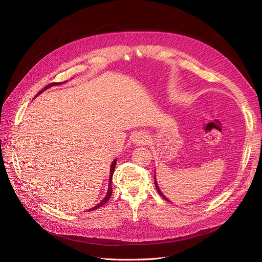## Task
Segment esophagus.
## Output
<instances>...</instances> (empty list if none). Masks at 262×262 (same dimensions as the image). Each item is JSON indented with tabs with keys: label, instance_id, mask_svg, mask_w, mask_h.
Segmentation results:
<instances>
[{
	"label": "esophagus",
	"instance_id": "obj_1",
	"mask_svg": "<svg viewBox=\"0 0 262 262\" xmlns=\"http://www.w3.org/2000/svg\"><path fill=\"white\" fill-rule=\"evenodd\" d=\"M133 143L137 145H144L147 143V137L144 133L139 132L137 134H134L133 137Z\"/></svg>",
	"mask_w": 262,
	"mask_h": 262
}]
</instances>
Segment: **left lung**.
Masks as SVG:
<instances>
[{
	"instance_id": "1",
	"label": "left lung",
	"mask_w": 262,
	"mask_h": 262,
	"mask_svg": "<svg viewBox=\"0 0 262 262\" xmlns=\"http://www.w3.org/2000/svg\"><path fill=\"white\" fill-rule=\"evenodd\" d=\"M154 179H155V180H154V184H155V187H156V190H157V192H158V193H160V194L162 195V198H164V199H165V200H167V201H169V200L167 199V198H166V196H165V195H164V194L162 193V191H161V190H160V188H158V186H157V181H156V178H155V176H154Z\"/></svg>"
}]
</instances>
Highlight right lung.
<instances>
[{"label":"right lung","mask_w":262,"mask_h":262,"mask_svg":"<svg viewBox=\"0 0 262 262\" xmlns=\"http://www.w3.org/2000/svg\"><path fill=\"white\" fill-rule=\"evenodd\" d=\"M57 84H61V83H51V84H49V85H47L45 89L42 90V91H40L38 93V95L39 94H41L43 91H46V90H48V89H50V87H52L53 85H57ZM116 164H117V160H115L114 162H113V164H112V167H110V175H109V184H108V191H107V194H106V196L104 198V199H102L97 205H95L94 208H92V209H90L89 211H94V210H96V209H98V208H100L101 205H104L108 200H109V198L112 196V193H113V188H112V180H113V175H114V171H115V167H116Z\"/></svg>","instance_id":"1"}]
</instances>
